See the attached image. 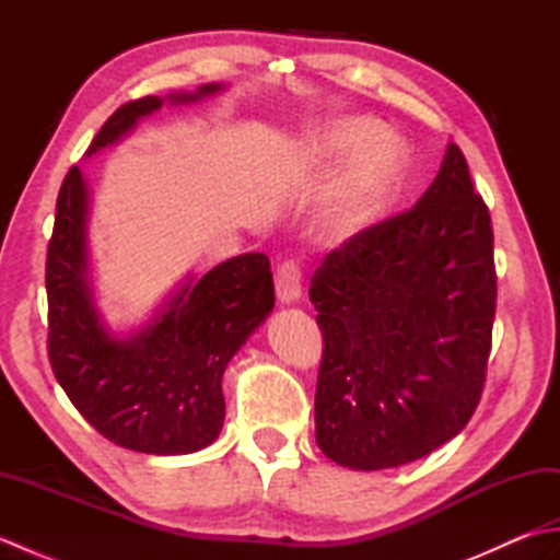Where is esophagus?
Instances as JSON below:
<instances>
[{"label": "esophagus", "mask_w": 560, "mask_h": 560, "mask_svg": "<svg viewBox=\"0 0 560 560\" xmlns=\"http://www.w3.org/2000/svg\"><path fill=\"white\" fill-rule=\"evenodd\" d=\"M273 283H277V295L281 303H295L301 299V267L293 259L283 261L277 269Z\"/></svg>", "instance_id": "obj_1"}]
</instances>
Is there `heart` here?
Instances as JSON below:
<instances>
[{"mask_svg":"<svg viewBox=\"0 0 560 560\" xmlns=\"http://www.w3.org/2000/svg\"><path fill=\"white\" fill-rule=\"evenodd\" d=\"M311 156L323 163L353 161L319 219V231L331 245L351 243L383 217L404 175V149L387 129L368 120H343L311 141Z\"/></svg>","mask_w":560,"mask_h":560,"instance_id":"heart-1","label":"heart"}]
</instances>
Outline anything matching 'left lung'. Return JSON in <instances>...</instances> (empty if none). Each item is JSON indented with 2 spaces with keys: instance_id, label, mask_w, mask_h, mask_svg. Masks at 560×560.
I'll return each mask as SVG.
<instances>
[{
  "instance_id": "8db88e82",
  "label": "left lung",
  "mask_w": 560,
  "mask_h": 560,
  "mask_svg": "<svg viewBox=\"0 0 560 560\" xmlns=\"http://www.w3.org/2000/svg\"><path fill=\"white\" fill-rule=\"evenodd\" d=\"M325 337L315 438L341 467L431 455L477 411L495 317L489 207L450 144L416 207L331 249L311 281Z\"/></svg>"
}]
</instances>
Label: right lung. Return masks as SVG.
<instances>
[{
    "instance_id": "add662e5",
    "label": "right lung",
    "mask_w": 560,
    "mask_h": 560,
    "mask_svg": "<svg viewBox=\"0 0 560 560\" xmlns=\"http://www.w3.org/2000/svg\"><path fill=\"white\" fill-rule=\"evenodd\" d=\"M221 89L207 83L168 101L192 103ZM161 105L159 96L120 105L86 156L120 141ZM89 201L86 180L74 165L59 187L45 265L47 355L57 383L83 419L115 445L147 455L207 447L225 419V365L273 307L269 259L261 253L237 255L197 281L187 279L147 327L120 339L110 335L93 301Z\"/></svg>"
}]
</instances>
